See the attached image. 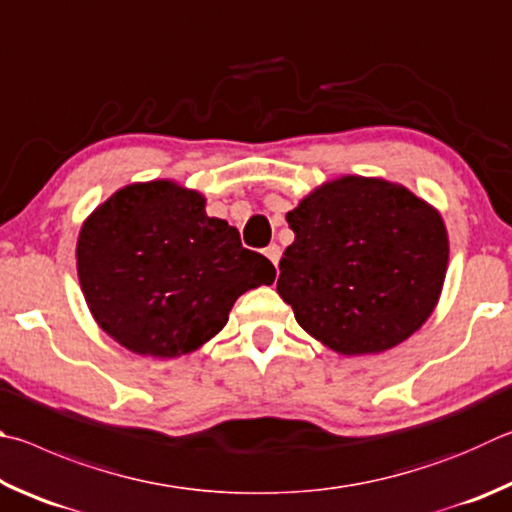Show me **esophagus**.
<instances>
[{"instance_id":"34e87169","label":"esophagus","mask_w":512,"mask_h":512,"mask_svg":"<svg viewBox=\"0 0 512 512\" xmlns=\"http://www.w3.org/2000/svg\"><path fill=\"white\" fill-rule=\"evenodd\" d=\"M265 256L270 258V261H272L274 267H276V265H279V261H281V247H279V245H270V247L265 249Z\"/></svg>"}]
</instances>
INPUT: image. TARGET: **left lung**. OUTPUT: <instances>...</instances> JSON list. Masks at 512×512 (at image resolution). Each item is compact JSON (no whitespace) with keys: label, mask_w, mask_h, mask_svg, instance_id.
Segmentation results:
<instances>
[{"label":"left lung","mask_w":512,"mask_h":512,"mask_svg":"<svg viewBox=\"0 0 512 512\" xmlns=\"http://www.w3.org/2000/svg\"><path fill=\"white\" fill-rule=\"evenodd\" d=\"M285 218L294 242L276 290L324 346L342 355L389 351L434 312L450 242L441 213L409 188L346 175Z\"/></svg>","instance_id":"obj_1"}]
</instances>
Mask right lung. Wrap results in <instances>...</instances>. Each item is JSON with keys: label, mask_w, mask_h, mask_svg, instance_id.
<instances>
[{"label": "right lung", "mask_w": 512, "mask_h": 512, "mask_svg": "<svg viewBox=\"0 0 512 512\" xmlns=\"http://www.w3.org/2000/svg\"><path fill=\"white\" fill-rule=\"evenodd\" d=\"M204 204L202 193L155 179L121 188L83 222L80 290L96 324L128 351L191 353L220 333L240 294L274 283V265Z\"/></svg>", "instance_id": "obj_1"}]
</instances>
